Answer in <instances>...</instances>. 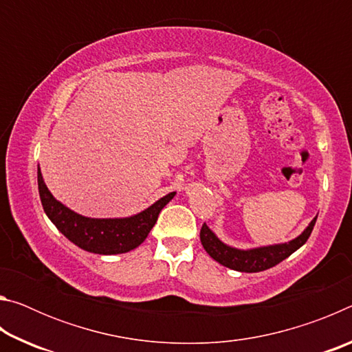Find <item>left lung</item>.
Here are the masks:
<instances>
[{"mask_svg":"<svg viewBox=\"0 0 352 352\" xmlns=\"http://www.w3.org/2000/svg\"><path fill=\"white\" fill-rule=\"evenodd\" d=\"M317 222V217L309 223L307 228L302 233L295 237L294 241L285 243H276V245L259 247L252 250H239L226 245L219 237L208 228L206 223L201 225L200 230V241L201 245L206 250V253L211 256L214 261L219 264L228 267L231 270L245 272V273H256L267 269H272L279 262L289 258L292 253H295L298 248L305 245L309 236H311L314 225Z\"/></svg>","mask_w":352,"mask_h":352,"instance_id":"obj_1","label":"left lung"}]
</instances>
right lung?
I'll use <instances>...</instances> for the list:
<instances>
[{"mask_svg": "<svg viewBox=\"0 0 352 352\" xmlns=\"http://www.w3.org/2000/svg\"><path fill=\"white\" fill-rule=\"evenodd\" d=\"M38 194L46 216L57 230L77 247L96 254H119L141 245L153 225L158 214L174 199L175 192L164 195L147 210L124 219H91L80 216L57 201L46 188L40 168L37 170Z\"/></svg>", "mask_w": 352, "mask_h": 352, "instance_id": "1", "label": "right lung"}]
</instances>
